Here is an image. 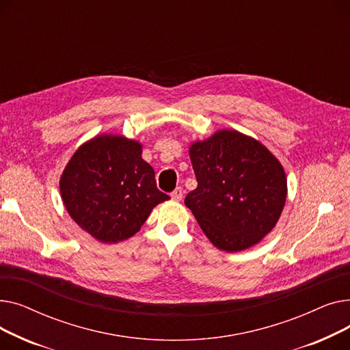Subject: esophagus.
<instances>
[{
  "mask_svg": "<svg viewBox=\"0 0 350 350\" xmlns=\"http://www.w3.org/2000/svg\"><path fill=\"white\" fill-rule=\"evenodd\" d=\"M172 198L174 201H180L183 198V189L181 187H177L173 193H172Z\"/></svg>",
  "mask_w": 350,
  "mask_h": 350,
  "instance_id": "1",
  "label": "esophagus"
}]
</instances>
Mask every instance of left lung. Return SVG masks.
Returning <instances> with one entry per match:
<instances>
[{
	"instance_id": "left-lung-1",
	"label": "left lung",
	"mask_w": 350,
	"mask_h": 350,
	"mask_svg": "<svg viewBox=\"0 0 350 350\" xmlns=\"http://www.w3.org/2000/svg\"><path fill=\"white\" fill-rule=\"evenodd\" d=\"M198 186L185 204L213 245L244 251L277 226L286 201V176L280 160L256 139L218 131L190 146Z\"/></svg>"
}]
</instances>
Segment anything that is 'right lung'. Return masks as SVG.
I'll return each instance as SVG.
<instances>
[{"instance_id":"1","label":"right lung","mask_w":350,"mask_h":350,"mask_svg":"<svg viewBox=\"0 0 350 350\" xmlns=\"http://www.w3.org/2000/svg\"><path fill=\"white\" fill-rule=\"evenodd\" d=\"M59 189L70 218L103 244L135 235L152 210L170 198L157 189L142 144L119 135L85 142L68 161Z\"/></svg>"}]
</instances>
